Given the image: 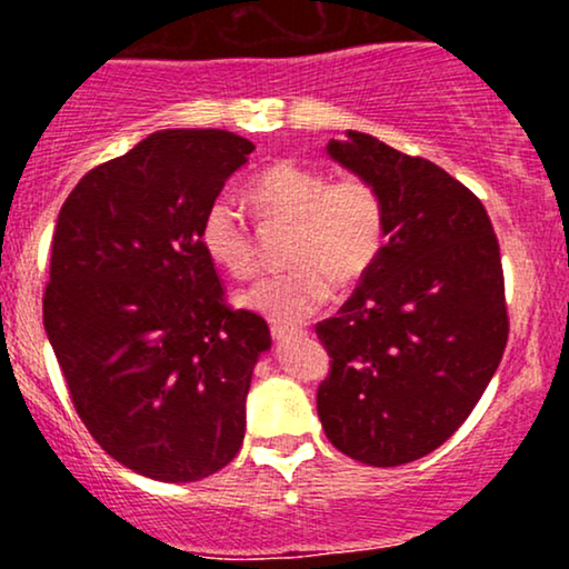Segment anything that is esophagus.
<instances>
[{
    "instance_id": "1",
    "label": "esophagus",
    "mask_w": 569,
    "mask_h": 569,
    "mask_svg": "<svg viewBox=\"0 0 569 569\" xmlns=\"http://www.w3.org/2000/svg\"><path fill=\"white\" fill-rule=\"evenodd\" d=\"M272 337L276 339H291V337H302L305 329L302 326H286V323H272Z\"/></svg>"
}]
</instances>
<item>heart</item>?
<instances>
[{"instance_id": "heart-1", "label": "heart", "mask_w": 569, "mask_h": 569, "mask_svg": "<svg viewBox=\"0 0 569 569\" xmlns=\"http://www.w3.org/2000/svg\"><path fill=\"white\" fill-rule=\"evenodd\" d=\"M248 202L264 224H291L286 262L291 270L267 276L238 302L278 323H297L329 302L339 283L367 278L390 234L385 192L367 176H339L302 162H276L248 184ZM206 257L227 276L246 280L259 270V246L238 206L219 194L198 224Z\"/></svg>"}]
</instances>
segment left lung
Wrapping results in <instances>:
<instances>
[{"label": "left lung", "instance_id": "left-lung-1", "mask_svg": "<svg viewBox=\"0 0 569 569\" xmlns=\"http://www.w3.org/2000/svg\"><path fill=\"white\" fill-rule=\"evenodd\" d=\"M329 154L385 192L380 262L335 318L318 417L339 452L390 468L426 457L468 420L508 345L500 243L487 208L436 162L350 130Z\"/></svg>", "mask_w": 569, "mask_h": 569}]
</instances>
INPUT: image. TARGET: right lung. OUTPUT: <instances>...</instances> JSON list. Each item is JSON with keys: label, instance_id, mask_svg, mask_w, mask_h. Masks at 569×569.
I'll return each instance as SVG.
<instances>
[{"label": "right lung", "instance_id": "right-lung-1", "mask_svg": "<svg viewBox=\"0 0 569 569\" xmlns=\"http://www.w3.org/2000/svg\"><path fill=\"white\" fill-rule=\"evenodd\" d=\"M253 143L160 130L101 162L58 213L42 321L90 436L130 471L200 481L240 452L262 316L227 305L202 211Z\"/></svg>", "mask_w": 569, "mask_h": 569}]
</instances>
